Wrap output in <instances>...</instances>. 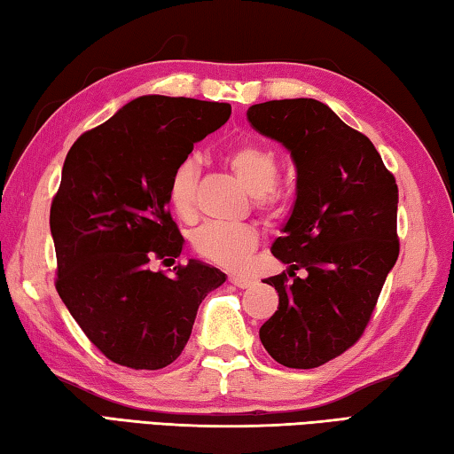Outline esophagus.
I'll return each instance as SVG.
<instances>
[{
    "mask_svg": "<svg viewBox=\"0 0 454 454\" xmlns=\"http://www.w3.org/2000/svg\"><path fill=\"white\" fill-rule=\"evenodd\" d=\"M229 282H231V285L239 286V288H247V286L253 285V278L243 277V275H229Z\"/></svg>",
    "mask_w": 454,
    "mask_h": 454,
    "instance_id": "34e87169",
    "label": "esophagus"
}]
</instances>
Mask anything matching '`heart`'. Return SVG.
Returning <instances> with one entry per match:
<instances>
[{
    "mask_svg": "<svg viewBox=\"0 0 454 454\" xmlns=\"http://www.w3.org/2000/svg\"><path fill=\"white\" fill-rule=\"evenodd\" d=\"M227 166L253 193L254 205L262 211H278L285 193L277 184L280 160L275 150L259 142H243L227 152ZM200 164L185 158L169 179V203L179 217H193L198 209ZM259 243V235L243 223H207L193 231L192 247L205 261L225 269H241Z\"/></svg>",
    "mask_w": 454,
    "mask_h": 454,
    "instance_id": "1",
    "label": "heart"
}]
</instances>
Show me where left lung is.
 <instances>
[{
	"mask_svg": "<svg viewBox=\"0 0 454 454\" xmlns=\"http://www.w3.org/2000/svg\"><path fill=\"white\" fill-rule=\"evenodd\" d=\"M247 121L296 166L294 207L270 247L288 269L264 278L278 310L259 336L272 360L312 370L352 348L372 318L399 256L397 184L370 138L320 100L261 102Z\"/></svg>",
	"mask_w": 454,
	"mask_h": 454,
	"instance_id": "left-lung-1",
	"label": "left lung"
}]
</instances>
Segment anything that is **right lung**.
Listing matches in <instances>:
<instances>
[{
  "label": "right lung",
  "mask_w": 454,
  "mask_h": 454,
  "mask_svg": "<svg viewBox=\"0 0 454 454\" xmlns=\"http://www.w3.org/2000/svg\"><path fill=\"white\" fill-rule=\"evenodd\" d=\"M231 116L227 102L146 94L124 105L68 150L51 205L57 293L110 362L161 370L184 352L195 314L225 282L190 259L172 275L153 259L182 253L168 211L169 179L193 144Z\"/></svg>",
  "instance_id": "1"
}]
</instances>
